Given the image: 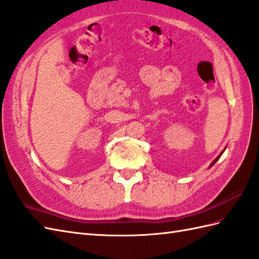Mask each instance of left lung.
I'll list each match as a JSON object with an SVG mask.
<instances>
[{"label":"left lung","instance_id":"left-lung-1","mask_svg":"<svg viewBox=\"0 0 259 259\" xmlns=\"http://www.w3.org/2000/svg\"><path fill=\"white\" fill-rule=\"evenodd\" d=\"M219 157H220V155H219V156H218V157H217V158H215V160H214V161H213V162H212V164H211V166H212V165H213V164H214V163H215V162H217V161H218V160H219Z\"/></svg>","mask_w":259,"mask_h":259}]
</instances>
